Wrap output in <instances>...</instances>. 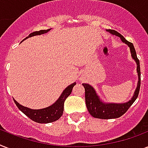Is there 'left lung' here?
I'll return each mask as SVG.
<instances>
[{"instance_id":"left-lung-1","label":"left lung","mask_w":148,"mask_h":148,"mask_svg":"<svg viewBox=\"0 0 148 148\" xmlns=\"http://www.w3.org/2000/svg\"><path fill=\"white\" fill-rule=\"evenodd\" d=\"M107 31L110 32L114 35H116L117 37L121 38L122 41L128 45L130 49H131V55L132 58L135 60L138 67L137 71L138 73V87L136 88L135 92L134 95L133 97L131 98V101H129L127 103H103L102 101H100V98L98 97L94 88L88 84H83V86L85 89V101L86 105L88 108V110L91 116L96 118H100V119H114V118H117V117H121L122 115L127 112L133 103L135 101V100L138 98L139 91H140V61L138 60L136 53L135 48L134 47L132 43L129 42L117 31L114 30H107Z\"/></svg>"}]
</instances>
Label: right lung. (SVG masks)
Returning a JSON list of instances; mask_svg holds the SVG:
<instances>
[{"mask_svg":"<svg viewBox=\"0 0 148 148\" xmlns=\"http://www.w3.org/2000/svg\"><path fill=\"white\" fill-rule=\"evenodd\" d=\"M51 29H48V30H40L39 31H34L33 33L30 34L28 37H27L25 39L31 38L32 36L40 35V34L47 33V31H49ZM25 39H24V40H25ZM75 84H76V83H74L68 86L63 91L60 97L58 98V100L56 101L55 103L52 104L51 106H50V107H48V108H44V109H39V110L30 109V108L21 105L15 100H14V103H16L17 108H19L20 110H21L24 114L27 115L30 119H31L34 121L37 122V123H40V124L51 123V122L58 121L62 116L63 111H64V103L65 100L71 95L72 89H73Z\"/></svg>","mask_w":148,"mask_h":148,"instance_id":"1","label":"right lung"}]
</instances>
